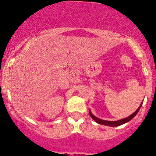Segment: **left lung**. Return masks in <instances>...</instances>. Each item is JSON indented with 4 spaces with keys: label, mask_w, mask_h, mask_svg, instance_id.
Segmentation results:
<instances>
[{
    "label": "left lung",
    "mask_w": 156,
    "mask_h": 156,
    "mask_svg": "<svg viewBox=\"0 0 156 156\" xmlns=\"http://www.w3.org/2000/svg\"><path fill=\"white\" fill-rule=\"evenodd\" d=\"M141 104H142V103H141ZM141 106H139V107L137 108V110H136V111L134 112L133 114H131L130 116H129L128 117H126V118L122 119V120H117V121H107V120H101V119H99V118H97V117H95V116H93V115H92V113H91L90 110H89V115H90L91 117H92V118L93 119V120H95V122H97V123H99V124H102V125L111 126V127H117V126L121 125V124H123V123H127V122L130 121L131 119L134 118V116H135V115L137 114V113H138V111H139L140 108H141Z\"/></svg>",
    "instance_id": "left-lung-1"
}]
</instances>
